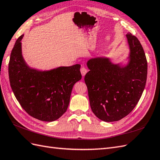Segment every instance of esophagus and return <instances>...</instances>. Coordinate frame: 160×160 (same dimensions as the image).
<instances>
[{"label":"esophagus","mask_w":160,"mask_h":160,"mask_svg":"<svg viewBox=\"0 0 160 160\" xmlns=\"http://www.w3.org/2000/svg\"><path fill=\"white\" fill-rule=\"evenodd\" d=\"M80 72H81V73H82V76L84 77L86 75V73H87V69L84 67H82L81 69H80Z\"/></svg>","instance_id":"1"}]
</instances>
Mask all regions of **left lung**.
Wrapping results in <instances>:
<instances>
[{
    "label": "left lung",
    "instance_id": "left-lung-1",
    "mask_svg": "<svg viewBox=\"0 0 160 160\" xmlns=\"http://www.w3.org/2000/svg\"><path fill=\"white\" fill-rule=\"evenodd\" d=\"M130 49V62L121 68L107 58L87 62L84 77L90 105L94 114L105 122L118 121L128 116L140 99L145 87L147 61L136 36L126 34Z\"/></svg>",
    "mask_w": 160,
    "mask_h": 160
}]
</instances>
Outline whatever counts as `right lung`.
<instances>
[{"label":"right lung","instance_id":"add662e5","mask_svg":"<svg viewBox=\"0 0 160 160\" xmlns=\"http://www.w3.org/2000/svg\"><path fill=\"white\" fill-rule=\"evenodd\" d=\"M23 36L16 40L10 56L9 76L12 91L30 116L41 121H55L67 111L73 85L82 78L80 65L47 72L30 69L22 55Z\"/></svg>","mask_w":160,"mask_h":160}]
</instances>
